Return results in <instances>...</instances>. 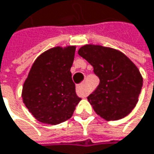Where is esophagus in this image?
Listing matches in <instances>:
<instances>
[{"mask_svg": "<svg viewBox=\"0 0 154 154\" xmlns=\"http://www.w3.org/2000/svg\"><path fill=\"white\" fill-rule=\"evenodd\" d=\"M77 92L78 95L82 96V97H86L88 95V91H87V88H86V85L85 84L83 85H77Z\"/></svg>", "mask_w": 154, "mask_h": 154, "instance_id": "esophagus-1", "label": "esophagus"}]
</instances>
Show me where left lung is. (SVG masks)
Returning <instances> with one entry per match:
<instances>
[{"label": "left lung", "instance_id": "left-lung-1", "mask_svg": "<svg viewBox=\"0 0 154 154\" xmlns=\"http://www.w3.org/2000/svg\"><path fill=\"white\" fill-rule=\"evenodd\" d=\"M78 54L100 78L99 86L87 98L96 114L106 121L127 116L137 105L143 85L137 67L121 51L100 45H85Z\"/></svg>", "mask_w": 154, "mask_h": 154}]
</instances>
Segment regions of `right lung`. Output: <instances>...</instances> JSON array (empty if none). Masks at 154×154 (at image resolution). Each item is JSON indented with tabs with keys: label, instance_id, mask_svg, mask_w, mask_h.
Segmentation results:
<instances>
[{
	"label": "right lung",
	"instance_id": "add662e5",
	"mask_svg": "<svg viewBox=\"0 0 154 154\" xmlns=\"http://www.w3.org/2000/svg\"><path fill=\"white\" fill-rule=\"evenodd\" d=\"M75 51L76 46L45 51L34 61L23 83V101L42 123L56 125L65 122L81 100L70 72Z\"/></svg>",
	"mask_w": 154,
	"mask_h": 154
}]
</instances>
